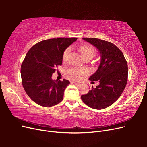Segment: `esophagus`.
<instances>
[{
    "instance_id": "esophagus-1",
    "label": "esophagus",
    "mask_w": 147,
    "mask_h": 147,
    "mask_svg": "<svg viewBox=\"0 0 147 147\" xmlns=\"http://www.w3.org/2000/svg\"><path fill=\"white\" fill-rule=\"evenodd\" d=\"M72 83L75 84V85H76V86H80V84L78 83H77V82H72Z\"/></svg>"
}]
</instances>
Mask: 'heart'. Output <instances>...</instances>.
I'll return each instance as SVG.
<instances>
[{
  "instance_id": "obj_1",
  "label": "heart",
  "mask_w": 147,
  "mask_h": 147,
  "mask_svg": "<svg viewBox=\"0 0 147 147\" xmlns=\"http://www.w3.org/2000/svg\"><path fill=\"white\" fill-rule=\"evenodd\" d=\"M78 51L80 53L81 56L83 58H84L86 57H92L96 55V50L95 48L91 45H81L78 48ZM70 49L67 48L64 51L63 54V59L65 60L67 57L70 54ZM86 73V70L84 69H77L73 68L70 69L67 72V76L70 79H72L74 80H79L81 79L82 75H84Z\"/></svg>"
}]
</instances>
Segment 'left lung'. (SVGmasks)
I'll return each instance as SVG.
<instances>
[{
    "instance_id": "obj_1",
    "label": "left lung",
    "mask_w": 147,
    "mask_h": 147,
    "mask_svg": "<svg viewBox=\"0 0 147 147\" xmlns=\"http://www.w3.org/2000/svg\"><path fill=\"white\" fill-rule=\"evenodd\" d=\"M97 48L100 63L96 72L89 78L99 84L81 96L90 107L100 110L113 104L121 95L127 82V61L121 51L113 43L95 38H83Z\"/></svg>"
}]
</instances>
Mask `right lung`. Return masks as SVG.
<instances>
[{
	"label": "right lung",
	"instance_id": "1",
	"mask_svg": "<svg viewBox=\"0 0 147 147\" xmlns=\"http://www.w3.org/2000/svg\"><path fill=\"white\" fill-rule=\"evenodd\" d=\"M77 38L48 39L34 45L27 53L21 67L22 84L28 96L43 107H51L63 100L70 82L51 78L56 68L62 65L66 48Z\"/></svg>",
	"mask_w": 147,
	"mask_h": 147
}]
</instances>
